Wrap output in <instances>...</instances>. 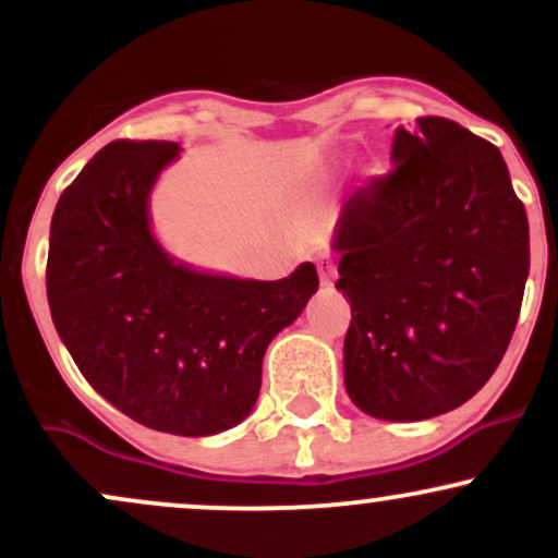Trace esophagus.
<instances>
[{"label":"esophagus","instance_id":"1","mask_svg":"<svg viewBox=\"0 0 558 558\" xmlns=\"http://www.w3.org/2000/svg\"><path fill=\"white\" fill-rule=\"evenodd\" d=\"M319 280L323 286H330L336 280V265L330 259H319Z\"/></svg>","mask_w":558,"mask_h":558}]
</instances>
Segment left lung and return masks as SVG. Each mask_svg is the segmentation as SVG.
Returning a JSON list of instances; mask_svg holds the SVG:
<instances>
[{
	"mask_svg": "<svg viewBox=\"0 0 558 558\" xmlns=\"http://www.w3.org/2000/svg\"><path fill=\"white\" fill-rule=\"evenodd\" d=\"M390 162L332 233L351 304L343 383L369 417L417 422L470 401L504 360L530 228L501 151L453 120L396 128Z\"/></svg>",
	"mask_w": 558,
	"mask_h": 558,
	"instance_id": "left-lung-1",
	"label": "left lung"
}]
</instances>
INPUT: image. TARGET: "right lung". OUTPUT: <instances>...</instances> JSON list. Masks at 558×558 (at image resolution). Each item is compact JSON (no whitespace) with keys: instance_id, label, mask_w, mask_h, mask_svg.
<instances>
[{"instance_id":"obj_1","label":"right lung","mask_w":558,"mask_h":558,"mask_svg":"<svg viewBox=\"0 0 558 558\" xmlns=\"http://www.w3.org/2000/svg\"><path fill=\"white\" fill-rule=\"evenodd\" d=\"M178 157L172 141H114L94 155L54 207L47 299L96 393L151 430L202 438L252 414L267 345L319 280L312 262L252 280L172 257L149 198Z\"/></svg>"}]
</instances>
